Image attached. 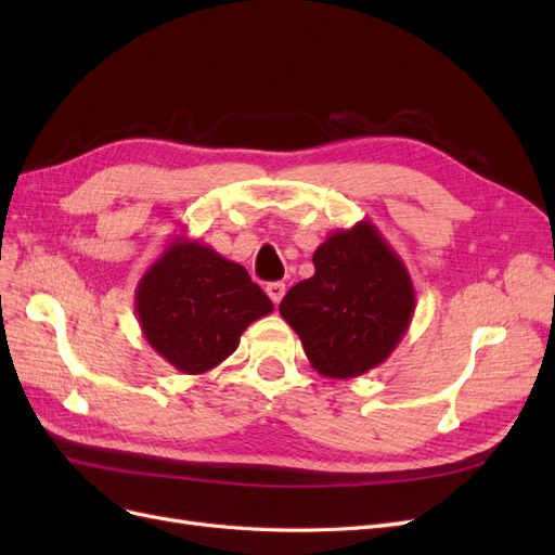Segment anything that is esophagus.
<instances>
[{
    "mask_svg": "<svg viewBox=\"0 0 555 555\" xmlns=\"http://www.w3.org/2000/svg\"><path fill=\"white\" fill-rule=\"evenodd\" d=\"M284 292H287V287H284V282H271V284H266V294L271 296V300H273L275 306L282 300Z\"/></svg>",
    "mask_w": 555,
    "mask_h": 555,
    "instance_id": "1",
    "label": "esophagus"
}]
</instances>
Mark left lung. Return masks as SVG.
<instances>
[{"label":"left lung","mask_w":555,"mask_h":555,"mask_svg":"<svg viewBox=\"0 0 555 555\" xmlns=\"http://www.w3.org/2000/svg\"><path fill=\"white\" fill-rule=\"evenodd\" d=\"M312 263L314 275L294 284L280 314L319 375L351 379L373 371L412 324L416 294L405 263L367 220L333 231Z\"/></svg>","instance_id":"1"}]
</instances>
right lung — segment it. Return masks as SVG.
Wrapping results in <instances>:
<instances>
[{
    "label": "right lung",
    "instance_id": "right-lung-1",
    "mask_svg": "<svg viewBox=\"0 0 555 555\" xmlns=\"http://www.w3.org/2000/svg\"><path fill=\"white\" fill-rule=\"evenodd\" d=\"M143 338L184 375H204L236 351L243 331L273 304L247 271L210 245L173 238L139 280Z\"/></svg>",
    "mask_w": 555,
    "mask_h": 555
}]
</instances>
